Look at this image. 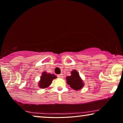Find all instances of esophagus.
<instances>
[{
	"mask_svg": "<svg viewBox=\"0 0 123 123\" xmlns=\"http://www.w3.org/2000/svg\"><path fill=\"white\" fill-rule=\"evenodd\" d=\"M63 74H59V75H58V77H59V78H63Z\"/></svg>",
	"mask_w": 123,
	"mask_h": 123,
	"instance_id": "1",
	"label": "esophagus"
}]
</instances>
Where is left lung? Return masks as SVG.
Returning a JSON list of instances; mask_svg holds the SVG:
<instances>
[{
  "label": "left lung",
  "mask_w": 123,
  "mask_h": 123,
  "mask_svg": "<svg viewBox=\"0 0 123 123\" xmlns=\"http://www.w3.org/2000/svg\"><path fill=\"white\" fill-rule=\"evenodd\" d=\"M66 82L70 86L75 90H80L83 87V83L80 77L78 72L76 70L71 72V75L66 77Z\"/></svg>",
  "instance_id": "8db88e82"
}]
</instances>
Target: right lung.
Returning <instances> with one entry per match:
<instances>
[{
  "label": "right lung",
  "mask_w": 123,
  "mask_h": 123,
  "mask_svg": "<svg viewBox=\"0 0 123 123\" xmlns=\"http://www.w3.org/2000/svg\"><path fill=\"white\" fill-rule=\"evenodd\" d=\"M57 77L51 74H47L46 72H43L39 82V86L41 88H46L48 87L52 83V80L55 79Z\"/></svg>",
  "instance_id": "add662e5"
}]
</instances>
